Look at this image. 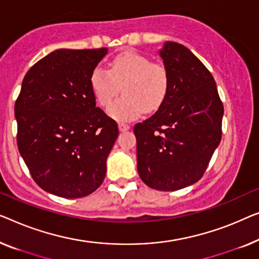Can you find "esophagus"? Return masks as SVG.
Returning a JSON list of instances; mask_svg holds the SVG:
<instances>
[{
  "instance_id": "obj_1",
  "label": "esophagus",
  "mask_w": 259,
  "mask_h": 259,
  "mask_svg": "<svg viewBox=\"0 0 259 259\" xmlns=\"http://www.w3.org/2000/svg\"><path fill=\"white\" fill-rule=\"evenodd\" d=\"M118 127H119V131H120V132H125V131L130 130V126L127 125V123H123V122H119Z\"/></svg>"
}]
</instances>
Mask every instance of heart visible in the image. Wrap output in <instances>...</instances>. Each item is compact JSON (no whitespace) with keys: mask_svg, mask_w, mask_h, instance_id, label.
<instances>
[{"mask_svg":"<svg viewBox=\"0 0 259 259\" xmlns=\"http://www.w3.org/2000/svg\"><path fill=\"white\" fill-rule=\"evenodd\" d=\"M90 86L100 106L107 107L123 88L124 96L107 110L118 121H131L144 112H154L163 104L169 89L166 67L133 51L115 56L110 69L97 66Z\"/></svg>","mask_w":259,"mask_h":259,"instance_id":"1","label":"heart"}]
</instances>
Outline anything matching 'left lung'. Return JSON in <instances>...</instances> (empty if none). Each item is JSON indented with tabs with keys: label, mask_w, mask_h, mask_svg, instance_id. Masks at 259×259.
I'll return each instance as SVG.
<instances>
[{
	"label": "left lung",
	"mask_w": 259,
	"mask_h": 259,
	"mask_svg": "<svg viewBox=\"0 0 259 259\" xmlns=\"http://www.w3.org/2000/svg\"><path fill=\"white\" fill-rule=\"evenodd\" d=\"M159 54L169 76L167 97L133 131L139 176L153 189L173 192L203 176L220 145L224 110L211 73L188 48L166 42Z\"/></svg>",
	"instance_id": "1"
}]
</instances>
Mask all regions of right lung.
<instances>
[{
    "instance_id": "right-lung-1",
    "label": "right lung",
    "mask_w": 259,
    "mask_h": 259,
    "mask_svg": "<svg viewBox=\"0 0 259 259\" xmlns=\"http://www.w3.org/2000/svg\"><path fill=\"white\" fill-rule=\"evenodd\" d=\"M107 49H59L25 74L15 103L17 146L32 179L65 198L88 196L102 185L119 131L96 107L90 76Z\"/></svg>"
}]
</instances>
